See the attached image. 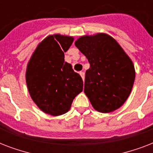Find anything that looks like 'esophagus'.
<instances>
[{"label":"esophagus","mask_w":153,"mask_h":153,"mask_svg":"<svg viewBox=\"0 0 153 153\" xmlns=\"http://www.w3.org/2000/svg\"><path fill=\"white\" fill-rule=\"evenodd\" d=\"M79 74L81 75L82 79V80L84 81V79H85V73H84V71H80L79 72Z\"/></svg>","instance_id":"1"}]
</instances>
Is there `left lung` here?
I'll return each instance as SVG.
<instances>
[{
  "label": "left lung",
  "mask_w": 153,
  "mask_h": 153,
  "mask_svg": "<svg viewBox=\"0 0 153 153\" xmlns=\"http://www.w3.org/2000/svg\"><path fill=\"white\" fill-rule=\"evenodd\" d=\"M74 44L90 63L84 92L91 105L105 114L120 108L130 94L135 80L130 58L113 37L105 33L83 36Z\"/></svg>",
  "instance_id": "1"
}]
</instances>
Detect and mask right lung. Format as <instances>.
Masks as SVG:
<instances>
[{
    "instance_id": "right-lung-1",
    "label": "right lung",
    "mask_w": 153,
    "mask_h": 153,
    "mask_svg": "<svg viewBox=\"0 0 153 153\" xmlns=\"http://www.w3.org/2000/svg\"><path fill=\"white\" fill-rule=\"evenodd\" d=\"M73 41L71 36H48L27 63L26 82L31 98L42 111L52 116L67 113L83 89L81 76L64 61V52Z\"/></svg>"
}]
</instances>
